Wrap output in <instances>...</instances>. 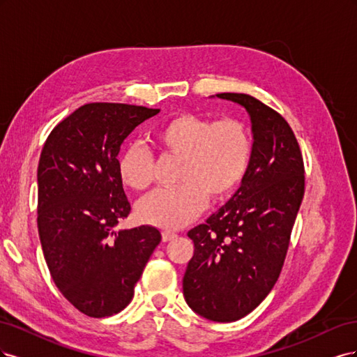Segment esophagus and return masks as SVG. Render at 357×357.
Wrapping results in <instances>:
<instances>
[{"mask_svg": "<svg viewBox=\"0 0 357 357\" xmlns=\"http://www.w3.org/2000/svg\"><path fill=\"white\" fill-rule=\"evenodd\" d=\"M176 236H177V235H176L174 232H168V231L162 232V240H164V241H171V240H174Z\"/></svg>", "mask_w": 357, "mask_h": 357, "instance_id": "34e87169", "label": "esophagus"}]
</instances>
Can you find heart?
<instances>
[{
    "label": "heart",
    "mask_w": 357,
    "mask_h": 357,
    "mask_svg": "<svg viewBox=\"0 0 357 357\" xmlns=\"http://www.w3.org/2000/svg\"><path fill=\"white\" fill-rule=\"evenodd\" d=\"M164 155L180 158L177 183L156 189L137 205L138 219L162 229H178L204 210L207 198L222 199L244 177L252 158V138L238 121L213 122L181 113L168 119L153 134ZM125 186L144 190L153 178V159L143 147H128L117 162Z\"/></svg>",
    "instance_id": "obj_1"
}]
</instances>
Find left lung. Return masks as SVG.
I'll use <instances>...</instances> for the list:
<instances>
[{"label": "left lung", "instance_id": "obj_1", "mask_svg": "<svg viewBox=\"0 0 357 357\" xmlns=\"http://www.w3.org/2000/svg\"><path fill=\"white\" fill-rule=\"evenodd\" d=\"M215 96L241 105L250 117L252 158L232 198L188 232L195 250L183 295L201 317L228 323L252 312L274 287L305 177L295 134L282 116L250 95Z\"/></svg>", "mask_w": 357, "mask_h": 357}]
</instances>
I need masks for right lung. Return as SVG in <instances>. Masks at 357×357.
<instances>
[{
	"label": "right lung",
	"instance_id": "add662e5",
	"mask_svg": "<svg viewBox=\"0 0 357 357\" xmlns=\"http://www.w3.org/2000/svg\"><path fill=\"white\" fill-rule=\"evenodd\" d=\"M147 107L92 102L47 137L37 169L38 235L61 294L89 317L122 311L160 243L155 226L116 231L131 211L117 155L125 138L158 114Z\"/></svg>",
	"mask_w": 357,
	"mask_h": 357
}]
</instances>
